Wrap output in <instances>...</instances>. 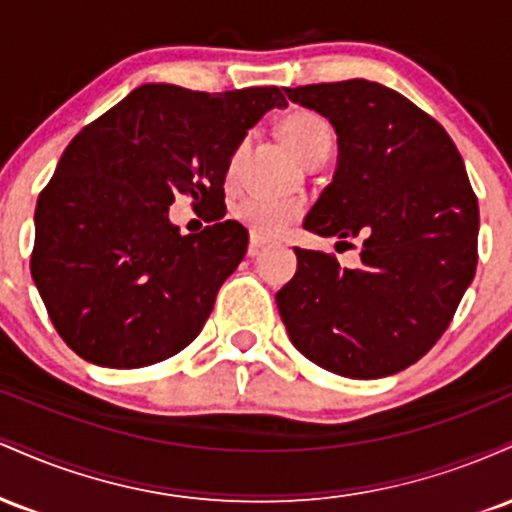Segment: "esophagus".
<instances>
[{
    "label": "esophagus",
    "mask_w": 512,
    "mask_h": 512,
    "mask_svg": "<svg viewBox=\"0 0 512 512\" xmlns=\"http://www.w3.org/2000/svg\"><path fill=\"white\" fill-rule=\"evenodd\" d=\"M264 245H267V240L260 238V236H255V233H252V236H250V245H248V255L255 257L257 252H260V250L264 248Z\"/></svg>",
    "instance_id": "esophagus-1"
}]
</instances>
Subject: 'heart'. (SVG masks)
<instances>
[{
	"label": "heart",
	"mask_w": 512,
	"mask_h": 512,
	"mask_svg": "<svg viewBox=\"0 0 512 512\" xmlns=\"http://www.w3.org/2000/svg\"><path fill=\"white\" fill-rule=\"evenodd\" d=\"M281 137L289 149L308 166L317 156H327L332 149L334 132L332 125L313 110H296L281 120ZM238 173V154L231 156L226 168V180L233 182ZM233 216L243 223L250 233L260 238H276L289 228L291 221L301 216V207L289 199H274L264 195H245L233 204Z\"/></svg>",
	"instance_id": "1"
}]
</instances>
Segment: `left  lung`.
Masks as SVG:
<instances>
[{"label": "left lung", "instance_id": "1", "mask_svg": "<svg viewBox=\"0 0 512 512\" xmlns=\"http://www.w3.org/2000/svg\"><path fill=\"white\" fill-rule=\"evenodd\" d=\"M332 122L339 158L303 228L358 240L361 267L293 248L276 293L293 346L330 373L375 380L419 361L448 330L477 272L479 204L443 127L366 79L286 88ZM356 248V245H351Z\"/></svg>", "mask_w": 512, "mask_h": 512}]
</instances>
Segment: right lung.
Segmentation results:
<instances>
[{"label":"right lung","mask_w":512,"mask_h":512,"mask_svg":"<svg viewBox=\"0 0 512 512\" xmlns=\"http://www.w3.org/2000/svg\"><path fill=\"white\" fill-rule=\"evenodd\" d=\"M284 105L276 86L144 84L76 134L38 197L31 255L40 298L74 354L142 368L202 332L248 252V231L221 221L228 161ZM175 194L214 210L212 226L182 237L167 219Z\"/></svg>","instance_id":"obj_1"}]
</instances>
